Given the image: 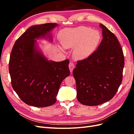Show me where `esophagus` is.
<instances>
[{
  "label": "esophagus",
  "instance_id": "1",
  "mask_svg": "<svg viewBox=\"0 0 134 134\" xmlns=\"http://www.w3.org/2000/svg\"><path fill=\"white\" fill-rule=\"evenodd\" d=\"M74 68H75V66H74V64H73V63L70 62V63H69V68L70 71L71 72L72 71V70H73Z\"/></svg>",
  "mask_w": 134,
  "mask_h": 134
}]
</instances>
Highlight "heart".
Returning <instances> with one entry per match:
<instances>
[{
    "instance_id": "obj_1",
    "label": "heart",
    "mask_w": 134,
    "mask_h": 134,
    "mask_svg": "<svg viewBox=\"0 0 134 134\" xmlns=\"http://www.w3.org/2000/svg\"><path fill=\"white\" fill-rule=\"evenodd\" d=\"M59 39L65 48H72L73 57L78 60L86 59L94 52L101 39L100 32L87 27L67 28L59 33ZM59 50L64 51L62 48Z\"/></svg>"
}]
</instances>
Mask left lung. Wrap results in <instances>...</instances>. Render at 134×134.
<instances>
[{
    "instance_id": "8db88e82",
    "label": "left lung",
    "mask_w": 134,
    "mask_h": 134,
    "mask_svg": "<svg viewBox=\"0 0 134 134\" xmlns=\"http://www.w3.org/2000/svg\"><path fill=\"white\" fill-rule=\"evenodd\" d=\"M103 40L90 57L78 61L72 74L76 97L86 106H97L111 99L122 82L123 51L116 36L102 24Z\"/></svg>"
}]
</instances>
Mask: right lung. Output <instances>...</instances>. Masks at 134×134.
I'll return each mask as SVG.
<instances>
[{
	"mask_svg": "<svg viewBox=\"0 0 134 134\" xmlns=\"http://www.w3.org/2000/svg\"><path fill=\"white\" fill-rule=\"evenodd\" d=\"M58 26L48 23L29 27L15 41L10 56L9 71L13 90L23 102L37 107L51 106L63 80L70 74L69 60H48L37 40L53 41L51 33Z\"/></svg>",
	"mask_w": 134,
	"mask_h": 134,
	"instance_id": "right-lung-1",
	"label": "right lung"
}]
</instances>
